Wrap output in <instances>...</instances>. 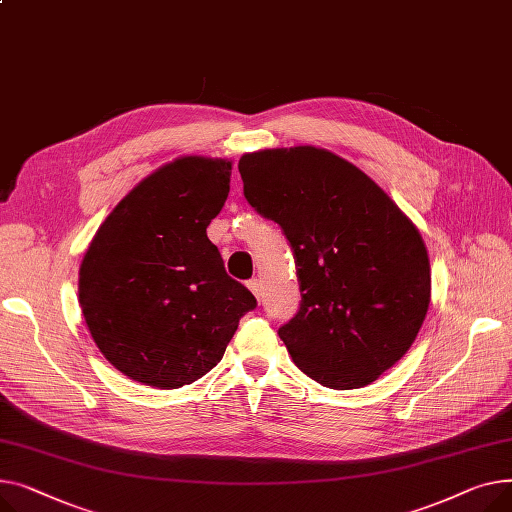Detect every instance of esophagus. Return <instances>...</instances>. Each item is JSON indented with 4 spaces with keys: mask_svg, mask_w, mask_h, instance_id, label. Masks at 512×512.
Here are the masks:
<instances>
[{
    "mask_svg": "<svg viewBox=\"0 0 512 512\" xmlns=\"http://www.w3.org/2000/svg\"><path fill=\"white\" fill-rule=\"evenodd\" d=\"M248 289L256 295V299L262 297V281H260V279H250V281H248Z\"/></svg>",
    "mask_w": 512,
    "mask_h": 512,
    "instance_id": "obj_1",
    "label": "esophagus"
}]
</instances>
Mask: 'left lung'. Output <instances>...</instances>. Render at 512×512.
I'll use <instances>...</instances> for the list:
<instances>
[{
    "instance_id": "left-lung-1",
    "label": "left lung",
    "mask_w": 512,
    "mask_h": 512,
    "mask_svg": "<svg viewBox=\"0 0 512 512\" xmlns=\"http://www.w3.org/2000/svg\"><path fill=\"white\" fill-rule=\"evenodd\" d=\"M244 196L279 223L302 302L279 328L295 366L326 388L374 382L409 351L430 306L424 239L372 179L324 148L239 159Z\"/></svg>"
}]
</instances>
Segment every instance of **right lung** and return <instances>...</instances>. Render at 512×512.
I'll return each mask as SVG.
<instances>
[{"label":"right lung","instance_id":"1","mask_svg":"<svg viewBox=\"0 0 512 512\" xmlns=\"http://www.w3.org/2000/svg\"><path fill=\"white\" fill-rule=\"evenodd\" d=\"M231 163L182 157L148 175L99 227L78 297L107 362L157 388L213 370L256 297L225 273L206 237L227 200Z\"/></svg>","mask_w":512,"mask_h":512}]
</instances>
